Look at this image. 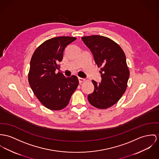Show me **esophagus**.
Masks as SVG:
<instances>
[{"instance_id":"1","label":"esophagus","mask_w":159,"mask_h":159,"mask_svg":"<svg viewBox=\"0 0 159 159\" xmlns=\"http://www.w3.org/2000/svg\"><path fill=\"white\" fill-rule=\"evenodd\" d=\"M85 79L79 77V82L80 84H82V82H85Z\"/></svg>"}]
</instances>
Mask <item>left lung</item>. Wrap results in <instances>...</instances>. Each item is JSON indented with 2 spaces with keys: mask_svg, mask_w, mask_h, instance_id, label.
<instances>
[{
  "mask_svg": "<svg viewBox=\"0 0 159 159\" xmlns=\"http://www.w3.org/2000/svg\"><path fill=\"white\" fill-rule=\"evenodd\" d=\"M92 52L99 71L101 82L92 80L93 93L89 94L90 104L98 109H107L116 104L125 93L129 77L126 56L122 48L107 37L98 35L82 37Z\"/></svg>",
  "mask_w": 159,
  "mask_h": 159,
  "instance_id": "8db88e82",
  "label": "left lung"
}]
</instances>
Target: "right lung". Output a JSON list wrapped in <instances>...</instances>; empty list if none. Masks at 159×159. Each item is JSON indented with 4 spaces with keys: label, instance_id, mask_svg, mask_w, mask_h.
Here are the masks:
<instances>
[{
    "label": "right lung",
    "instance_id": "add662e5",
    "mask_svg": "<svg viewBox=\"0 0 159 159\" xmlns=\"http://www.w3.org/2000/svg\"><path fill=\"white\" fill-rule=\"evenodd\" d=\"M75 40L70 36L51 38L39 46L32 56L28 82L38 100L49 110L65 108L79 85L75 75L65 77L61 72L56 73L65 48Z\"/></svg>",
    "mask_w": 159,
    "mask_h": 159
}]
</instances>
